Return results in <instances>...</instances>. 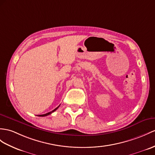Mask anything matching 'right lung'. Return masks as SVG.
Masks as SVG:
<instances>
[{
	"mask_svg": "<svg viewBox=\"0 0 155 155\" xmlns=\"http://www.w3.org/2000/svg\"><path fill=\"white\" fill-rule=\"evenodd\" d=\"M60 107V105H59V106L58 107H56L55 109H54V110H52L51 112H48V113H46V114H41V115H38V116H48V115H49V114H52V112H54L55 110H57V108H58Z\"/></svg>",
	"mask_w": 155,
	"mask_h": 155,
	"instance_id": "obj_1",
	"label": "right lung"
}]
</instances>
